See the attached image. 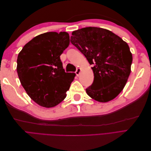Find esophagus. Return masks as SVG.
Returning <instances> with one entry per match:
<instances>
[{
  "label": "esophagus",
  "mask_w": 151,
  "mask_h": 151,
  "mask_svg": "<svg viewBox=\"0 0 151 151\" xmlns=\"http://www.w3.org/2000/svg\"><path fill=\"white\" fill-rule=\"evenodd\" d=\"M81 72V68H77V70H76V75H77V76H79V74H80Z\"/></svg>",
  "instance_id": "esophagus-1"
}]
</instances>
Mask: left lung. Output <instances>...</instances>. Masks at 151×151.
I'll return each instance as SVG.
<instances>
[{
  "instance_id": "left-lung-1",
  "label": "left lung",
  "mask_w": 151,
  "mask_h": 151,
  "mask_svg": "<svg viewBox=\"0 0 151 151\" xmlns=\"http://www.w3.org/2000/svg\"><path fill=\"white\" fill-rule=\"evenodd\" d=\"M72 35V44L94 65L91 68L94 81L86 89V93L101 103L115 99L124 88L131 72L132 54L129 45L111 31L97 27L76 30ZM104 83L109 85H102Z\"/></svg>"
}]
</instances>
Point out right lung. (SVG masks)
Listing matches in <instances>:
<instances>
[{
  "label": "right lung",
  "mask_w": 151,
  "mask_h": 151,
  "mask_svg": "<svg viewBox=\"0 0 151 151\" xmlns=\"http://www.w3.org/2000/svg\"><path fill=\"white\" fill-rule=\"evenodd\" d=\"M70 43L67 32L35 36L18 54L17 72L26 93L41 106L52 108L66 98L76 76L66 73L60 56Z\"/></svg>",
  "instance_id": "add662e5"
}]
</instances>
